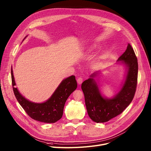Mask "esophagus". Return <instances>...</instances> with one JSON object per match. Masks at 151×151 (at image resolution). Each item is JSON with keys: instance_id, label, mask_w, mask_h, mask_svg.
<instances>
[{"instance_id": "1", "label": "esophagus", "mask_w": 151, "mask_h": 151, "mask_svg": "<svg viewBox=\"0 0 151 151\" xmlns=\"http://www.w3.org/2000/svg\"><path fill=\"white\" fill-rule=\"evenodd\" d=\"M83 78H82V77L78 78H77V83H78V85H81L82 83L83 82Z\"/></svg>"}]
</instances>
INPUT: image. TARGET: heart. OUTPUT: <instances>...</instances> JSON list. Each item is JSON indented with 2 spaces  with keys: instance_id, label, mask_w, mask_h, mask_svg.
<instances>
[{
  "instance_id": "obj_1",
  "label": "heart",
  "mask_w": 151,
  "mask_h": 151,
  "mask_svg": "<svg viewBox=\"0 0 151 151\" xmlns=\"http://www.w3.org/2000/svg\"><path fill=\"white\" fill-rule=\"evenodd\" d=\"M96 46H94V45H93V46H90V47H88V52H93V50H95V49H96Z\"/></svg>"
}]
</instances>
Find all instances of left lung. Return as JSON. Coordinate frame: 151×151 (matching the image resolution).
<instances>
[{
    "label": "left lung",
    "mask_w": 151,
    "mask_h": 151,
    "mask_svg": "<svg viewBox=\"0 0 151 151\" xmlns=\"http://www.w3.org/2000/svg\"><path fill=\"white\" fill-rule=\"evenodd\" d=\"M118 61L126 65L127 73L120 91L113 98H107L100 92L94 80L99 71L92 74L82 84L88 114L96 122H107L118 116L128 107L135 96L138 66L137 58L130 44Z\"/></svg>",
    "instance_id": "1"
}]
</instances>
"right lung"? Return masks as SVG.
Masks as SVG:
<instances>
[{
  "instance_id": "1",
  "label": "right lung",
  "mask_w": 151,
  "mask_h": 151,
  "mask_svg": "<svg viewBox=\"0 0 151 151\" xmlns=\"http://www.w3.org/2000/svg\"><path fill=\"white\" fill-rule=\"evenodd\" d=\"M11 74L13 90L17 101L30 118L42 122L54 123L60 119L63 116L66 100L77 87L75 76H71L62 81L47 101L42 103H35L25 99L17 88H15L12 68Z\"/></svg>"
}]
</instances>
